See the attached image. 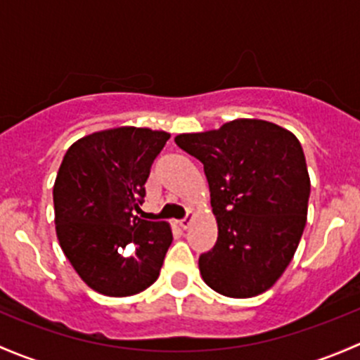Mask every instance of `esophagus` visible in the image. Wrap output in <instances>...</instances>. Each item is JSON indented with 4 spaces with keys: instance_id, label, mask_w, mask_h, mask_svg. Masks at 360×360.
<instances>
[{
    "instance_id": "1",
    "label": "esophagus",
    "mask_w": 360,
    "mask_h": 360,
    "mask_svg": "<svg viewBox=\"0 0 360 360\" xmlns=\"http://www.w3.org/2000/svg\"><path fill=\"white\" fill-rule=\"evenodd\" d=\"M192 220H194V211H191V210H188L187 217H185V218H181V220L179 221V225H180L181 229H187L188 225L192 224Z\"/></svg>"
}]
</instances>
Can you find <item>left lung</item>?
I'll use <instances>...</instances> for the list:
<instances>
[{
    "label": "left lung",
    "mask_w": 360,
    "mask_h": 360,
    "mask_svg": "<svg viewBox=\"0 0 360 360\" xmlns=\"http://www.w3.org/2000/svg\"><path fill=\"white\" fill-rule=\"evenodd\" d=\"M175 142L205 165L218 224L217 244L199 257L202 281L231 298L270 290L307 224L310 176L300 140L269 121L234 120Z\"/></svg>",
    "instance_id": "8db88e82"
}]
</instances>
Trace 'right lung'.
Segmentation results:
<instances>
[{"mask_svg":"<svg viewBox=\"0 0 360 360\" xmlns=\"http://www.w3.org/2000/svg\"><path fill=\"white\" fill-rule=\"evenodd\" d=\"M169 133L102 129L69 147L53 185L55 231L77 276L105 296L153 286L173 240L168 221L136 217L150 166Z\"/></svg>","mask_w":360,"mask_h":360,"instance_id":"right-lung-1","label":"right lung"}]
</instances>
